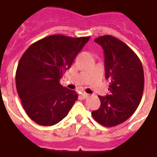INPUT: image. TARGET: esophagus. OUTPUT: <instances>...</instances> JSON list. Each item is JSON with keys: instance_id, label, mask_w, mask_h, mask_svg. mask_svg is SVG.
I'll return each mask as SVG.
<instances>
[{"instance_id": "esophagus-1", "label": "esophagus", "mask_w": 157, "mask_h": 157, "mask_svg": "<svg viewBox=\"0 0 157 157\" xmlns=\"http://www.w3.org/2000/svg\"><path fill=\"white\" fill-rule=\"evenodd\" d=\"M81 96L83 98V99H86V98H88L89 97V94H86V93L85 92H82L81 94Z\"/></svg>"}]
</instances>
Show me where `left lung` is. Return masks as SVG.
Listing matches in <instances>:
<instances>
[{
  "mask_svg": "<svg viewBox=\"0 0 157 157\" xmlns=\"http://www.w3.org/2000/svg\"><path fill=\"white\" fill-rule=\"evenodd\" d=\"M104 53L105 78L110 80L109 94L99 96L100 107L91 112L97 122L114 127L126 121L139 106L143 95V66L126 44L111 35L94 39Z\"/></svg>",
  "mask_w": 157,
  "mask_h": 157,
  "instance_id": "obj_1",
  "label": "left lung"
}]
</instances>
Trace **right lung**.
I'll use <instances>...</instances> for the list:
<instances>
[{
    "label": "right lung",
    "mask_w": 157,
    "mask_h": 157,
    "mask_svg": "<svg viewBox=\"0 0 157 157\" xmlns=\"http://www.w3.org/2000/svg\"><path fill=\"white\" fill-rule=\"evenodd\" d=\"M89 39L51 35L23 54L17 68L16 87L25 111L36 124L52 126L69 113L78 94L59 81Z\"/></svg>",
    "instance_id": "right-lung-1"
}]
</instances>
